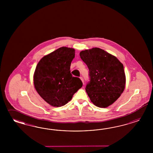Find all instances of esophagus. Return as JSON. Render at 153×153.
Listing matches in <instances>:
<instances>
[{
  "label": "esophagus",
  "mask_w": 153,
  "mask_h": 153,
  "mask_svg": "<svg viewBox=\"0 0 153 153\" xmlns=\"http://www.w3.org/2000/svg\"><path fill=\"white\" fill-rule=\"evenodd\" d=\"M80 79H81V81H82V83H83V84H84V81H83V77H80Z\"/></svg>",
  "instance_id": "obj_1"
}]
</instances>
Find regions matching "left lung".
<instances>
[{
    "label": "left lung",
    "instance_id": "8db88e82",
    "mask_svg": "<svg viewBox=\"0 0 153 153\" xmlns=\"http://www.w3.org/2000/svg\"><path fill=\"white\" fill-rule=\"evenodd\" d=\"M81 59L89 70L86 91L97 107L106 108L116 101L125 88L123 65L116 56L95 48L81 51Z\"/></svg>",
    "mask_w": 153,
    "mask_h": 153
}]
</instances>
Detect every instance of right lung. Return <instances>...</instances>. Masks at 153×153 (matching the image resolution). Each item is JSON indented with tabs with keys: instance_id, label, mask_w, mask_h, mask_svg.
Returning <instances> with one entry per match:
<instances>
[{
	"instance_id": "add662e5",
	"label": "right lung",
	"mask_w": 153,
	"mask_h": 153,
	"mask_svg": "<svg viewBox=\"0 0 153 153\" xmlns=\"http://www.w3.org/2000/svg\"><path fill=\"white\" fill-rule=\"evenodd\" d=\"M74 53V49L61 47L44 56L36 67L33 76L35 89L52 106L65 105L82 86L80 79L71 74Z\"/></svg>"
}]
</instances>
